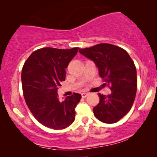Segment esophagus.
Returning a JSON list of instances; mask_svg holds the SVG:
<instances>
[{
    "mask_svg": "<svg viewBox=\"0 0 157 157\" xmlns=\"http://www.w3.org/2000/svg\"><path fill=\"white\" fill-rule=\"evenodd\" d=\"M88 95H89V93H86V92H83V93L81 94V96H82L83 98H86Z\"/></svg>",
    "mask_w": 157,
    "mask_h": 157,
    "instance_id": "esophagus-1",
    "label": "esophagus"
}]
</instances>
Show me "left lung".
<instances>
[{
  "instance_id": "8db88e82",
  "label": "left lung",
  "mask_w": 157,
  "mask_h": 157,
  "mask_svg": "<svg viewBox=\"0 0 157 157\" xmlns=\"http://www.w3.org/2000/svg\"><path fill=\"white\" fill-rule=\"evenodd\" d=\"M98 68L104 85L111 89L108 96L98 94L99 103L93 109L96 119L106 124L119 121L130 111L136 94V69L128 53L121 47L100 44L79 49Z\"/></svg>"
}]
</instances>
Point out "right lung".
Masks as SVG:
<instances>
[{"mask_svg": "<svg viewBox=\"0 0 157 157\" xmlns=\"http://www.w3.org/2000/svg\"><path fill=\"white\" fill-rule=\"evenodd\" d=\"M78 50V47L38 49L23 66L21 81L25 101L36 120L48 128L63 129L75 120V108L81 95L74 93L61 102L57 92L65 81V68Z\"/></svg>", "mask_w": 157, "mask_h": 157, "instance_id": "right-lung-1", "label": "right lung"}]
</instances>
